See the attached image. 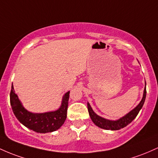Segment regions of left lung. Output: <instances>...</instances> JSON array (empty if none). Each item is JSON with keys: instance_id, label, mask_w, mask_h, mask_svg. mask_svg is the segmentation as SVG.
I'll use <instances>...</instances> for the list:
<instances>
[{"instance_id": "obj_1", "label": "left lung", "mask_w": 158, "mask_h": 158, "mask_svg": "<svg viewBox=\"0 0 158 158\" xmlns=\"http://www.w3.org/2000/svg\"><path fill=\"white\" fill-rule=\"evenodd\" d=\"M146 88H145L144 93H143V98H142L140 103H139L133 110L131 111L130 113H127V115H125L124 117L121 118L120 119L116 120V121H110V120L105 119V118L101 117V116L95 114V112L93 110V109H92L90 104L87 103L89 114L90 118H91L92 121L94 122V124H95V125H97L98 127H101V128L112 131L119 130V129L126 127L128 124H130L131 122L136 117V116H137L138 113H139V110H140L141 108L143 107V104H144L145 100H146Z\"/></svg>"}]
</instances>
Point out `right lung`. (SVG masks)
I'll return each mask as SVG.
<instances>
[{
	"label": "right lung",
	"mask_w": 158,
	"mask_h": 158,
	"mask_svg": "<svg viewBox=\"0 0 158 158\" xmlns=\"http://www.w3.org/2000/svg\"><path fill=\"white\" fill-rule=\"evenodd\" d=\"M69 98V92L65 94L61 107L54 112L33 113L23 107L12 84L10 91V104L17 119L27 128L41 134L55 131L63 125L67 116Z\"/></svg>",
	"instance_id": "1"
}]
</instances>
